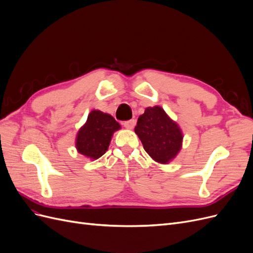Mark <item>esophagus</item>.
<instances>
[{
    "instance_id": "1",
    "label": "esophagus",
    "mask_w": 253,
    "mask_h": 253,
    "mask_svg": "<svg viewBox=\"0 0 253 253\" xmlns=\"http://www.w3.org/2000/svg\"><path fill=\"white\" fill-rule=\"evenodd\" d=\"M136 125V121L134 119H131V120H127V121H125L124 122V126L126 128H128V129H132Z\"/></svg>"
}]
</instances>
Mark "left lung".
<instances>
[{"label":"left lung","mask_w":253,"mask_h":253,"mask_svg":"<svg viewBox=\"0 0 253 253\" xmlns=\"http://www.w3.org/2000/svg\"><path fill=\"white\" fill-rule=\"evenodd\" d=\"M135 133L144 151L159 164L170 163L181 149V129L160 106L145 109L137 120Z\"/></svg>","instance_id":"1"}]
</instances>
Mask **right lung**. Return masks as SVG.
<instances>
[{"label": "right lung", "mask_w": 253, "mask_h": 253, "mask_svg": "<svg viewBox=\"0 0 253 253\" xmlns=\"http://www.w3.org/2000/svg\"><path fill=\"white\" fill-rule=\"evenodd\" d=\"M120 125L110 114L93 110L77 134L76 148L80 154L89 159H98L108 151L114 132Z\"/></svg>", "instance_id": "add662e5"}]
</instances>
